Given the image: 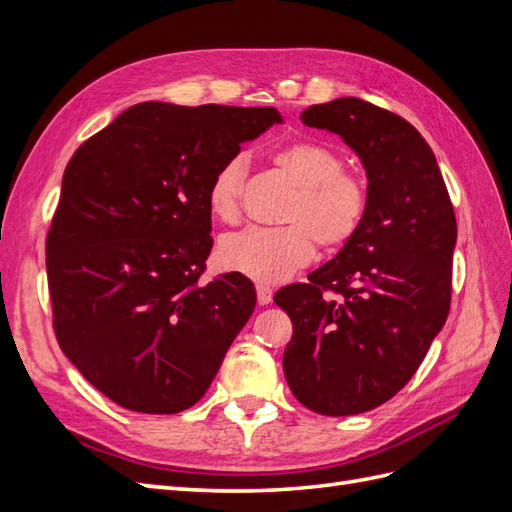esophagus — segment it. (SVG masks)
Listing matches in <instances>:
<instances>
[{
    "label": "esophagus",
    "instance_id": "34e87169",
    "mask_svg": "<svg viewBox=\"0 0 512 512\" xmlns=\"http://www.w3.org/2000/svg\"><path fill=\"white\" fill-rule=\"evenodd\" d=\"M256 294H258V303L260 305H269L273 299V288L265 286V284H258L256 286Z\"/></svg>",
    "mask_w": 512,
    "mask_h": 512
}]
</instances>
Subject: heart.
Here are the masks:
<instances>
[{
    "label": "heart",
    "instance_id": "1",
    "mask_svg": "<svg viewBox=\"0 0 512 512\" xmlns=\"http://www.w3.org/2000/svg\"><path fill=\"white\" fill-rule=\"evenodd\" d=\"M273 164L297 188L284 213L288 226L245 228L226 235L218 245V260L228 271L275 284L314 258V239L324 247L342 245L361 228L369 207L367 185L344 173V160L335 149L316 141H297L277 149ZM243 162L232 158L218 168L207 192L215 220L235 222Z\"/></svg>",
    "mask_w": 512,
    "mask_h": 512
}]
</instances>
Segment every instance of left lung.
I'll return each instance as SVG.
<instances>
[{
	"mask_svg": "<svg viewBox=\"0 0 512 512\" xmlns=\"http://www.w3.org/2000/svg\"><path fill=\"white\" fill-rule=\"evenodd\" d=\"M359 156L369 207L361 228L307 284L275 292L292 320L284 374L324 416L374 410L423 363L451 307L455 211L436 156L404 117L361 98L301 113Z\"/></svg>",
	"mask_w": 512,
	"mask_h": 512,
	"instance_id": "obj_1",
	"label": "left lung"
}]
</instances>
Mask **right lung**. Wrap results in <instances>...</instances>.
Masks as SVG:
<instances>
[{
  "instance_id": "add662e5",
  "label": "right lung",
  "mask_w": 512,
  "mask_h": 512,
  "mask_svg": "<svg viewBox=\"0 0 512 512\" xmlns=\"http://www.w3.org/2000/svg\"><path fill=\"white\" fill-rule=\"evenodd\" d=\"M273 123V106L141 102L66 166L46 239L57 342L121 408L175 414L207 393L256 307L254 284H200L213 175Z\"/></svg>"
}]
</instances>
